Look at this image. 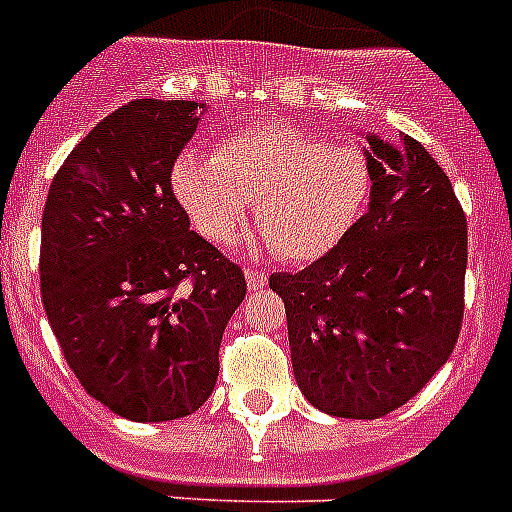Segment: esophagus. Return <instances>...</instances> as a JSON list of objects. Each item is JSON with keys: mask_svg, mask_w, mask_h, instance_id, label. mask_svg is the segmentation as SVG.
<instances>
[{"mask_svg": "<svg viewBox=\"0 0 512 512\" xmlns=\"http://www.w3.org/2000/svg\"><path fill=\"white\" fill-rule=\"evenodd\" d=\"M244 278H247V286L252 291H257V289H263L265 283H268V276H265V270H260V268H244Z\"/></svg>", "mask_w": 512, "mask_h": 512, "instance_id": "obj_1", "label": "esophagus"}]
</instances>
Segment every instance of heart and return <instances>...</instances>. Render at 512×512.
Here are the masks:
<instances>
[{"mask_svg": "<svg viewBox=\"0 0 512 512\" xmlns=\"http://www.w3.org/2000/svg\"><path fill=\"white\" fill-rule=\"evenodd\" d=\"M174 192L210 242H231L255 203V223L283 260H315L362 216L372 163L359 145L289 124H252L223 137L213 158L184 153Z\"/></svg>", "mask_w": 512, "mask_h": 512, "instance_id": "1", "label": "heart"}]
</instances>
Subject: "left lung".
<instances>
[{"label": "left lung", "mask_w": 512, "mask_h": 512, "mask_svg": "<svg viewBox=\"0 0 512 512\" xmlns=\"http://www.w3.org/2000/svg\"><path fill=\"white\" fill-rule=\"evenodd\" d=\"M372 197L341 242L299 273H273L294 377L330 416L401 409L453 354L468 231L453 184L414 137L369 135Z\"/></svg>", "instance_id": "obj_1"}]
</instances>
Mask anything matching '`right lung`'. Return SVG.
I'll list each match as a JSON object with an SVG mask.
<instances>
[{"mask_svg":"<svg viewBox=\"0 0 512 512\" xmlns=\"http://www.w3.org/2000/svg\"><path fill=\"white\" fill-rule=\"evenodd\" d=\"M195 101L137 98L75 145L41 218V299L85 390L132 422L197 411L218 380L242 268L190 229L171 171Z\"/></svg>","mask_w":512,"mask_h":512,"instance_id":"right-lung-1","label":"right lung"}]
</instances>
